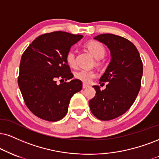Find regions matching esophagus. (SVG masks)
Returning <instances> with one entry per match:
<instances>
[{
    "label": "esophagus",
    "instance_id": "34e87169",
    "mask_svg": "<svg viewBox=\"0 0 159 159\" xmlns=\"http://www.w3.org/2000/svg\"><path fill=\"white\" fill-rule=\"evenodd\" d=\"M89 85H86V84H85V83H84L83 85V89H87V88H89Z\"/></svg>",
    "mask_w": 159,
    "mask_h": 159
}]
</instances>
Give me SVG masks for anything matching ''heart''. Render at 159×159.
<instances>
[{
    "label": "heart",
    "instance_id": "1",
    "mask_svg": "<svg viewBox=\"0 0 159 159\" xmlns=\"http://www.w3.org/2000/svg\"><path fill=\"white\" fill-rule=\"evenodd\" d=\"M85 46L88 48V50L91 53V54L96 59L103 58L106 54L105 46L100 42L97 40H90L85 44ZM66 61L68 66L70 67H75L76 66V55L75 52L73 50H69L66 55ZM97 75V72L94 70L91 69H80L75 72L74 76L76 79L80 80L84 83H90L93 78Z\"/></svg>",
    "mask_w": 159,
    "mask_h": 159
}]
</instances>
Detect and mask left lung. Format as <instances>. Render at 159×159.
<instances>
[{"instance_id": "obj_1", "label": "left lung", "mask_w": 159, "mask_h": 159, "mask_svg": "<svg viewBox=\"0 0 159 159\" xmlns=\"http://www.w3.org/2000/svg\"><path fill=\"white\" fill-rule=\"evenodd\" d=\"M111 51V61L101 76L105 90L93 85L95 97L89 101L91 113L97 119L108 121L126 112L139 92L143 64L139 53L133 43L113 34H102L94 38Z\"/></svg>"}]
</instances>
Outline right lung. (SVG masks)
Segmentation results:
<instances>
[{"label":"right lung","mask_w":159,"mask_h":159,"mask_svg":"<svg viewBox=\"0 0 159 159\" xmlns=\"http://www.w3.org/2000/svg\"><path fill=\"white\" fill-rule=\"evenodd\" d=\"M81 34L62 32L37 38L21 57L17 83L23 100L32 113L44 120L57 121L68 112L70 98L81 91L83 83L73 78L66 55L83 38Z\"/></svg>","instance_id":"add662e5"}]
</instances>
